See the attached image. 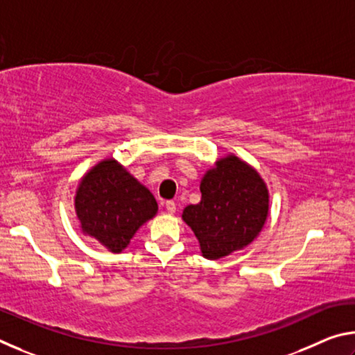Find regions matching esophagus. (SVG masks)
Segmentation results:
<instances>
[{
	"mask_svg": "<svg viewBox=\"0 0 355 355\" xmlns=\"http://www.w3.org/2000/svg\"><path fill=\"white\" fill-rule=\"evenodd\" d=\"M166 209H167V213H171V214L175 213V211H177V205H175V202L167 200V202H166Z\"/></svg>",
	"mask_w": 355,
	"mask_h": 355,
	"instance_id": "obj_1",
	"label": "esophagus"
}]
</instances>
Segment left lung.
Segmentation results:
<instances>
[{
  "instance_id": "obj_1",
  "label": "left lung",
  "mask_w": 355,
  "mask_h": 355,
  "mask_svg": "<svg viewBox=\"0 0 355 355\" xmlns=\"http://www.w3.org/2000/svg\"><path fill=\"white\" fill-rule=\"evenodd\" d=\"M202 199L182 218L208 260L241 250L260 235L269 213V191L254 167L235 155L216 161L200 182Z\"/></svg>"
}]
</instances>
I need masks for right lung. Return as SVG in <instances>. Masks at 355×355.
<instances>
[{
	"label": "right lung",
	"mask_w": 355,
	"mask_h": 355,
	"mask_svg": "<svg viewBox=\"0 0 355 355\" xmlns=\"http://www.w3.org/2000/svg\"><path fill=\"white\" fill-rule=\"evenodd\" d=\"M75 211L84 235L120 254L139 227L158 213V203L122 164L107 158L81 178Z\"/></svg>",
	"instance_id": "1"
}]
</instances>
